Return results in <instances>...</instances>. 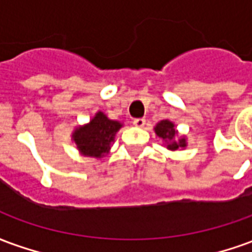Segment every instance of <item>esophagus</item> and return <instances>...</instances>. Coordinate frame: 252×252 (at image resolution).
<instances>
[{
  "instance_id": "34e87169",
  "label": "esophagus",
  "mask_w": 252,
  "mask_h": 252,
  "mask_svg": "<svg viewBox=\"0 0 252 252\" xmlns=\"http://www.w3.org/2000/svg\"><path fill=\"white\" fill-rule=\"evenodd\" d=\"M133 126H139V128H143L146 126V119H135L133 120Z\"/></svg>"
}]
</instances>
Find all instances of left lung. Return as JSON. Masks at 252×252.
Segmentation results:
<instances>
[{"instance_id":"1","label":"left lung","mask_w":252,"mask_h":252,"mask_svg":"<svg viewBox=\"0 0 252 252\" xmlns=\"http://www.w3.org/2000/svg\"><path fill=\"white\" fill-rule=\"evenodd\" d=\"M154 129H155L157 136L160 137L163 142H166V146H167V148L171 150V151H175V150L186 147L185 137H180V139L175 140V136L178 135V132L175 129L174 123H171L170 120L159 121Z\"/></svg>"}]
</instances>
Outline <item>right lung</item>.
<instances>
[{"label": "right lung", "mask_w": 252, "mask_h": 252, "mask_svg": "<svg viewBox=\"0 0 252 252\" xmlns=\"http://www.w3.org/2000/svg\"><path fill=\"white\" fill-rule=\"evenodd\" d=\"M121 126L120 121L110 120L105 113L97 112L90 123L75 128L71 137L83 157L102 158L109 153L116 132Z\"/></svg>", "instance_id": "obj_1"}]
</instances>
